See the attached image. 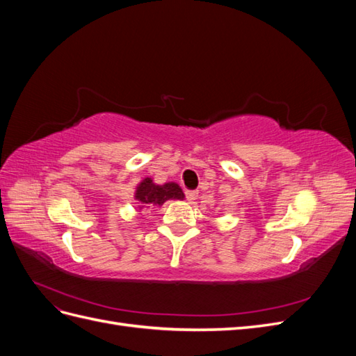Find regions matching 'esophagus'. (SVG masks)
Instances as JSON below:
<instances>
[{
    "instance_id": "esophagus-1",
    "label": "esophagus",
    "mask_w": 356,
    "mask_h": 356,
    "mask_svg": "<svg viewBox=\"0 0 356 356\" xmlns=\"http://www.w3.org/2000/svg\"><path fill=\"white\" fill-rule=\"evenodd\" d=\"M196 197H197V191L196 190H186V199L188 202L196 200Z\"/></svg>"
}]
</instances>
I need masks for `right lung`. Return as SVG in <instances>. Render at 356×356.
<instances>
[{"label":"right lung","mask_w":356,"mask_h":356,"mask_svg":"<svg viewBox=\"0 0 356 356\" xmlns=\"http://www.w3.org/2000/svg\"><path fill=\"white\" fill-rule=\"evenodd\" d=\"M135 199L139 203V209L149 208V207H160L169 199H184V193L181 187L175 182H166L163 186H157L152 178H145L143 182H139L136 187Z\"/></svg>","instance_id":"obj_1"}]
</instances>
